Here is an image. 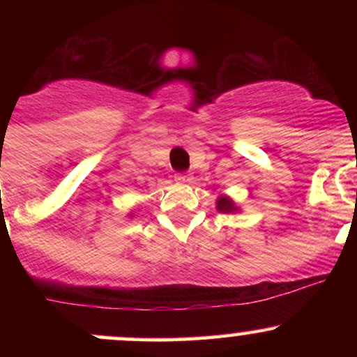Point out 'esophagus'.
I'll return each instance as SVG.
<instances>
[{
    "mask_svg": "<svg viewBox=\"0 0 357 357\" xmlns=\"http://www.w3.org/2000/svg\"><path fill=\"white\" fill-rule=\"evenodd\" d=\"M174 179L178 183H181V184H184V183H190L191 181V176L190 174H186V173H178L174 176Z\"/></svg>",
    "mask_w": 357,
    "mask_h": 357,
    "instance_id": "obj_1",
    "label": "esophagus"
}]
</instances>
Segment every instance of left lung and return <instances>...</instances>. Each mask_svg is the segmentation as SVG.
I'll list each match as a JSON object with an SVG mask.
<instances>
[{"mask_svg":"<svg viewBox=\"0 0 357 357\" xmlns=\"http://www.w3.org/2000/svg\"><path fill=\"white\" fill-rule=\"evenodd\" d=\"M216 210L221 213H235V211H238V208H236V204L233 203L231 198L221 195L220 198L216 199Z\"/></svg>","mask_w":357,"mask_h":357,"instance_id":"left-lung-1","label":"left lung"}]
</instances>
